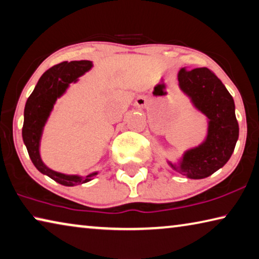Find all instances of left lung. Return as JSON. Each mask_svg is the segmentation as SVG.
<instances>
[{
  "mask_svg": "<svg viewBox=\"0 0 259 259\" xmlns=\"http://www.w3.org/2000/svg\"><path fill=\"white\" fill-rule=\"evenodd\" d=\"M179 86L207 118V135L198 146L184 151L178 163L167 161L188 179H205L226 165L239 139L235 104L221 80L207 68L181 69Z\"/></svg>",
  "mask_w": 259,
  "mask_h": 259,
  "instance_id": "left-lung-1",
  "label": "left lung"
}]
</instances>
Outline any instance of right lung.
<instances>
[{
    "label": "right lung",
    "mask_w": 259,
    "mask_h": 259,
    "mask_svg": "<svg viewBox=\"0 0 259 259\" xmlns=\"http://www.w3.org/2000/svg\"><path fill=\"white\" fill-rule=\"evenodd\" d=\"M91 61H71L62 62L48 69L36 83L33 92L28 97L24 109L23 141L28 155L40 173L49 176L62 186L73 187L93 180L98 171L80 176L59 173L45 165L40 155V142L44 128L51 115L56 100L63 96L71 83H77L78 78L91 70Z\"/></svg>",
    "instance_id": "right-lung-1"
}]
</instances>
